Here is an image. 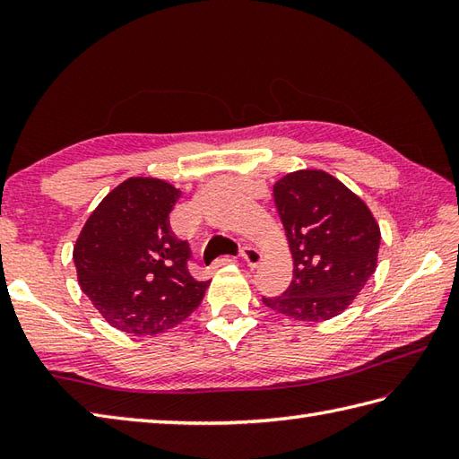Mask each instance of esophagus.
Returning <instances> with one entry per match:
<instances>
[{
    "label": "esophagus",
    "mask_w": 459,
    "mask_h": 459,
    "mask_svg": "<svg viewBox=\"0 0 459 459\" xmlns=\"http://www.w3.org/2000/svg\"><path fill=\"white\" fill-rule=\"evenodd\" d=\"M240 256H242V260H245L250 268H256L260 264V260H262V255L255 247H242Z\"/></svg>",
    "instance_id": "esophagus-1"
}]
</instances>
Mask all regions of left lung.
I'll return each instance as SVG.
<instances>
[{"mask_svg":"<svg viewBox=\"0 0 459 459\" xmlns=\"http://www.w3.org/2000/svg\"><path fill=\"white\" fill-rule=\"evenodd\" d=\"M274 203L294 258V278L270 309L298 321H325L353 304L377 268L380 229L360 197L317 169L288 173Z\"/></svg>","mask_w":459,"mask_h":459,"instance_id":"1","label":"left lung"}]
</instances>
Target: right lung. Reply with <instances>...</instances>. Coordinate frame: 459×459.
Returning <instances> with one entry per match:
<instances>
[{
	"instance_id": "obj_1",
	"label": "right lung",
	"mask_w": 459,
	"mask_h": 459,
	"mask_svg": "<svg viewBox=\"0 0 459 459\" xmlns=\"http://www.w3.org/2000/svg\"><path fill=\"white\" fill-rule=\"evenodd\" d=\"M173 185L130 178L92 211L73 258L81 290L116 329L155 335L199 307L209 281L191 276L187 240L171 230Z\"/></svg>"
}]
</instances>
